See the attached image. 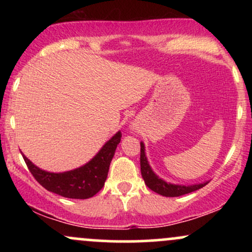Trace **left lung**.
Returning <instances> with one entry per match:
<instances>
[{
  "instance_id": "1",
  "label": "left lung",
  "mask_w": 252,
  "mask_h": 252,
  "mask_svg": "<svg viewBox=\"0 0 252 252\" xmlns=\"http://www.w3.org/2000/svg\"><path fill=\"white\" fill-rule=\"evenodd\" d=\"M141 174L144 180V184L149 187L150 189L154 190L158 194L163 196H180L187 193L194 192L196 189H200L205 185L209 184V181L202 182V184H194V185H176L170 184V182L164 181L160 176H158L152 169L148 162V158L146 156V147L144 143L141 142Z\"/></svg>"
}]
</instances>
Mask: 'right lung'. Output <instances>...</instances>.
Here are the masks:
<instances>
[{
    "label": "right lung",
    "instance_id": "right-lung-1",
    "mask_svg": "<svg viewBox=\"0 0 252 252\" xmlns=\"http://www.w3.org/2000/svg\"><path fill=\"white\" fill-rule=\"evenodd\" d=\"M121 137L122 134L117 131L89 162L76 169L63 173L43 170L28 160L24 154L22 156L35 180L47 190L63 198L89 199L103 189L104 182L108 178L110 163L116 152L117 144L121 142Z\"/></svg>",
    "mask_w": 252,
    "mask_h": 252
}]
</instances>
